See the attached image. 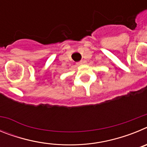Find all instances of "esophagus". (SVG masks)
<instances>
[{"mask_svg":"<svg viewBox=\"0 0 147 147\" xmlns=\"http://www.w3.org/2000/svg\"><path fill=\"white\" fill-rule=\"evenodd\" d=\"M84 62H84V61H83V60H81V61H80V62H77V65H80L83 64V63H84Z\"/></svg>","mask_w":147,"mask_h":147,"instance_id":"obj_1","label":"esophagus"}]
</instances>
